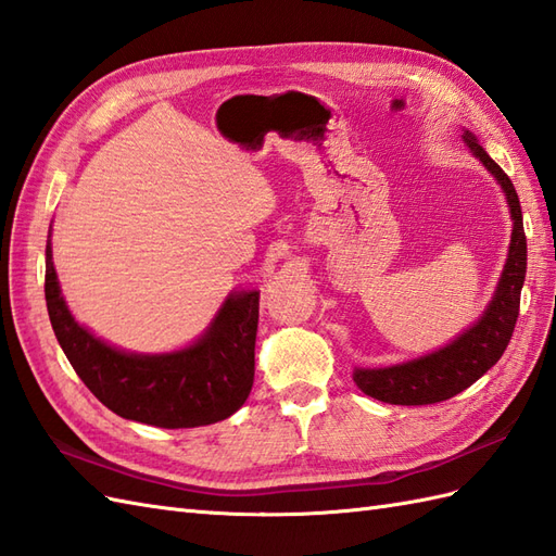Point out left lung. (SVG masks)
<instances>
[{
	"label": "left lung",
	"mask_w": 556,
	"mask_h": 556,
	"mask_svg": "<svg viewBox=\"0 0 556 556\" xmlns=\"http://www.w3.org/2000/svg\"><path fill=\"white\" fill-rule=\"evenodd\" d=\"M465 141L469 151L500 181L507 195L514 219L509 260L505 264L503 278H500L491 306L485 308L481 320L471 325L465 334H459L455 342L434 351V354L408 361L403 365L354 372V382L363 394L377 401L391 405H429L453 399L459 391H465L477 382L483 372L493 368L500 356L505 354L514 325H517L521 288L526 278V233L519 195L514 191V184L503 172V167L483 151L469 131L465 134Z\"/></svg>",
	"instance_id": "1"
}]
</instances>
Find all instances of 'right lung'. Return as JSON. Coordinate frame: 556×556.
<instances>
[{"label":"right lung","mask_w":556,"mask_h":556,"mask_svg":"<svg viewBox=\"0 0 556 556\" xmlns=\"http://www.w3.org/2000/svg\"><path fill=\"white\" fill-rule=\"evenodd\" d=\"M45 294L51 328L79 380L115 415L162 429H191L231 417L254 382L260 292L231 294L210 332L165 356H134L79 328L67 311L47 240Z\"/></svg>","instance_id":"add662e5"}]
</instances>
